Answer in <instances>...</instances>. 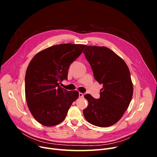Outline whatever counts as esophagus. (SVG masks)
I'll return each mask as SVG.
<instances>
[{
	"label": "esophagus",
	"mask_w": 157,
	"mask_h": 157,
	"mask_svg": "<svg viewBox=\"0 0 157 157\" xmlns=\"http://www.w3.org/2000/svg\"><path fill=\"white\" fill-rule=\"evenodd\" d=\"M79 97H84V94H83V93L79 92Z\"/></svg>",
	"instance_id": "obj_1"
}]
</instances>
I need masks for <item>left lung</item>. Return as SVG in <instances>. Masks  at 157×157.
<instances>
[{"label": "left lung", "instance_id": "obj_1", "mask_svg": "<svg viewBox=\"0 0 157 157\" xmlns=\"http://www.w3.org/2000/svg\"><path fill=\"white\" fill-rule=\"evenodd\" d=\"M83 53L95 79L103 85L98 99L90 94L84 96L88 102L83 110L85 118L95 126H111L122 117L132 97L129 69L122 59L105 46H88Z\"/></svg>", "mask_w": 157, "mask_h": 157}]
</instances>
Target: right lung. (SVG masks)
Instances as JSON below:
<instances>
[{
	"instance_id": "add662e5",
	"label": "right lung",
	"mask_w": 157,
	"mask_h": 157,
	"mask_svg": "<svg viewBox=\"0 0 157 157\" xmlns=\"http://www.w3.org/2000/svg\"><path fill=\"white\" fill-rule=\"evenodd\" d=\"M86 45L60 44L38 53L30 61L25 74V96L29 109L40 124L51 127L61 123L78 91H67L59 83L67 79L71 64Z\"/></svg>"
}]
</instances>
